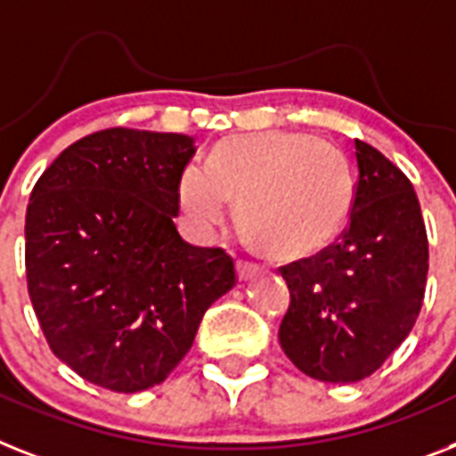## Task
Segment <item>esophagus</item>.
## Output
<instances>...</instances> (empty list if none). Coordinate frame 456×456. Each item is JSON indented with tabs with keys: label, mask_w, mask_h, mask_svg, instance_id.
<instances>
[{
	"label": "esophagus",
	"mask_w": 456,
	"mask_h": 456,
	"mask_svg": "<svg viewBox=\"0 0 456 456\" xmlns=\"http://www.w3.org/2000/svg\"><path fill=\"white\" fill-rule=\"evenodd\" d=\"M258 265H256V263H251V261H237V277H240V280H251V277H254V274H258Z\"/></svg>",
	"instance_id": "1"
}]
</instances>
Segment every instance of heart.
<instances>
[{"instance_id":"heart-1","label":"heart","mask_w":456,"mask_h":456,"mask_svg":"<svg viewBox=\"0 0 456 456\" xmlns=\"http://www.w3.org/2000/svg\"><path fill=\"white\" fill-rule=\"evenodd\" d=\"M176 195L198 237L224 224L232 198L270 256L300 258L338 235L354 200V175L336 144L312 134H244L221 142L207 165H188Z\"/></svg>"}]
</instances>
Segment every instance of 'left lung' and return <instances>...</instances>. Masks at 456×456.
<instances>
[{
    "label": "left lung",
    "instance_id": "left-lung-1",
    "mask_svg": "<svg viewBox=\"0 0 456 456\" xmlns=\"http://www.w3.org/2000/svg\"><path fill=\"white\" fill-rule=\"evenodd\" d=\"M359 179L347 228L314 256L281 265L291 305L280 345L293 366L322 382L370 378L419 317L428 240L408 176L354 139Z\"/></svg>",
    "mask_w": 456,
    "mask_h": 456
}]
</instances>
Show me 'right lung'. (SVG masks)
<instances>
[{
    "instance_id": "add662e5",
    "label": "right lung",
    "mask_w": 456,
    "mask_h": 456,
    "mask_svg": "<svg viewBox=\"0 0 456 456\" xmlns=\"http://www.w3.org/2000/svg\"><path fill=\"white\" fill-rule=\"evenodd\" d=\"M195 139L109 127L78 139L34 183L25 273L48 347L102 389L160 385L207 307L237 284L219 247L176 232Z\"/></svg>"
}]
</instances>
